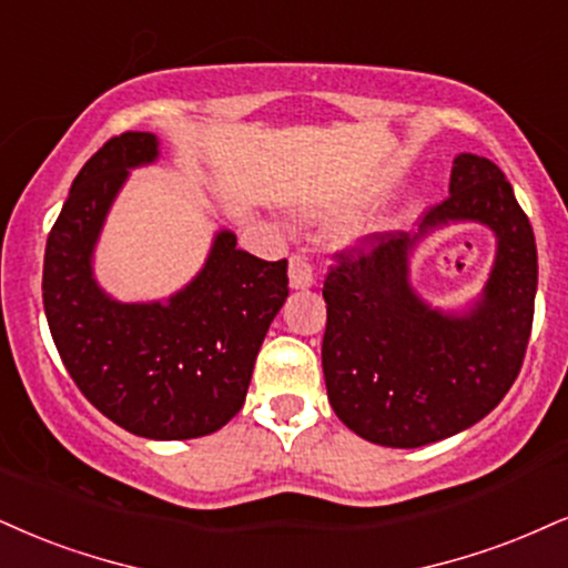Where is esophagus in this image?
<instances>
[{"label": "esophagus", "instance_id": "obj_1", "mask_svg": "<svg viewBox=\"0 0 568 568\" xmlns=\"http://www.w3.org/2000/svg\"><path fill=\"white\" fill-rule=\"evenodd\" d=\"M290 284L292 290H307V286H313V265L300 252L290 257Z\"/></svg>", "mask_w": 568, "mask_h": 568}]
</instances>
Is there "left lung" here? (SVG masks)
<instances>
[{"mask_svg":"<svg viewBox=\"0 0 568 568\" xmlns=\"http://www.w3.org/2000/svg\"><path fill=\"white\" fill-rule=\"evenodd\" d=\"M455 220L485 222L499 240L486 292L464 317L426 306L407 282L415 242ZM535 292L527 213L493 160L464 152L450 194L426 210L413 240L371 234L334 252L321 361L339 422L384 447H422L481 422L519 376Z\"/></svg>","mask_w":568,"mask_h":568,"instance_id":"obj_1","label":"left lung"}]
</instances>
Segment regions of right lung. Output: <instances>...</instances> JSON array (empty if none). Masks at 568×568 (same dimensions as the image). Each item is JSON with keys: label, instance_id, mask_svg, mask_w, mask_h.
<instances>
[{"label": "right lung", "instance_id": "obj_1", "mask_svg": "<svg viewBox=\"0 0 568 568\" xmlns=\"http://www.w3.org/2000/svg\"><path fill=\"white\" fill-rule=\"evenodd\" d=\"M158 139L125 131L75 176L44 252V313L83 397L125 432L194 439L240 413L271 321L290 295L286 261H261L219 231L197 276L165 303H118L91 271L102 223Z\"/></svg>", "mask_w": 568, "mask_h": 568}]
</instances>
